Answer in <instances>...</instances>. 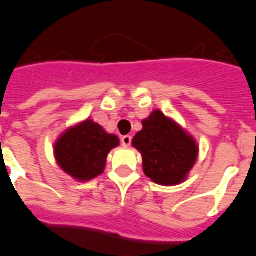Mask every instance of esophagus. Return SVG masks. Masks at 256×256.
<instances>
[{
	"label": "esophagus",
	"mask_w": 256,
	"mask_h": 256,
	"mask_svg": "<svg viewBox=\"0 0 256 256\" xmlns=\"http://www.w3.org/2000/svg\"><path fill=\"white\" fill-rule=\"evenodd\" d=\"M131 140H132V138H131L130 135H125V136L121 138V143L124 146H130Z\"/></svg>",
	"instance_id": "34e87169"
}]
</instances>
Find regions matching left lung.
<instances>
[{
    "instance_id": "obj_1",
    "label": "left lung",
    "mask_w": 256,
    "mask_h": 256,
    "mask_svg": "<svg viewBox=\"0 0 256 256\" xmlns=\"http://www.w3.org/2000/svg\"><path fill=\"white\" fill-rule=\"evenodd\" d=\"M142 124L132 146L142 153L144 174L161 186L183 183L198 156L194 139L161 110L152 112Z\"/></svg>"
}]
</instances>
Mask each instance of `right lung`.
Masks as SVG:
<instances>
[{
  "label": "right lung",
  "mask_w": 256,
  "mask_h": 256,
  "mask_svg": "<svg viewBox=\"0 0 256 256\" xmlns=\"http://www.w3.org/2000/svg\"><path fill=\"white\" fill-rule=\"evenodd\" d=\"M118 144V138L88 118L59 136L54 146L55 158L66 174L88 182L103 172L106 156Z\"/></svg>",
  "instance_id": "add662e5"
}]
</instances>
